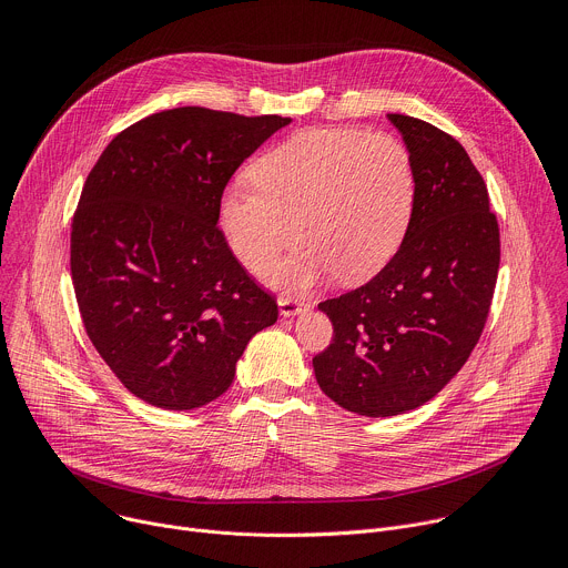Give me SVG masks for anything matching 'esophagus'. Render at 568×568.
<instances>
[{
	"instance_id": "34e87169",
	"label": "esophagus",
	"mask_w": 568,
	"mask_h": 568,
	"mask_svg": "<svg viewBox=\"0 0 568 568\" xmlns=\"http://www.w3.org/2000/svg\"><path fill=\"white\" fill-rule=\"evenodd\" d=\"M307 307V303H303L301 298H292V296H281L278 298V312L281 316H296Z\"/></svg>"
}]
</instances>
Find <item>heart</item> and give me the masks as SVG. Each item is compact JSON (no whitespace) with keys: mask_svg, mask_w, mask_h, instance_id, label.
<instances>
[{"mask_svg":"<svg viewBox=\"0 0 568 568\" xmlns=\"http://www.w3.org/2000/svg\"><path fill=\"white\" fill-rule=\"evenodd\" d=\"M256 189H231L220 226L237 261L267 270L296 237L305 245L270 278L303 290L335 274L364 283L379 274L407 237L416 173L395 136L359 128H307L252 166Z\"/></svg>","mask_w":568,"mask_h":568,"instance_id":"b5f03b06","label":"heart"}]
</instances>
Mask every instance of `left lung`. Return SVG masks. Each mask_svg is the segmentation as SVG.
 Segmentation results:
<instances>
[{"label":"left lung","mask_w":568,"mask_h":568,"mask_svg":"<svg viewBox=\"0 0 568 568\" xmlns=\"http://www.w3.org/2000/svg\"><path fill=\"white\" fill-rule=\"evenodd\" d=\"M388 121L416 173L412 224L375 278L318 303L335 337L312 359L321 390L368 418L423 407L463 368L488 318L501 258L497 215L465 148L427 121Z\"/></svg>","instance_id":"8db88e82"}]
</instances>
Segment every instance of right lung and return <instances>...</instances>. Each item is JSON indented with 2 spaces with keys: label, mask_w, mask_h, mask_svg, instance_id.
Listing matches in <instances>:
<instances>
[{
  "label": "right lung",
  "mask_w": 568,
  "mask_h": 568,
  "mask_svg": "<svg viewBox=\"0 0 568 568\" xmlns=\"http://www.w3.org/2000/svg\"><path fill=\"white\" fill-rule=\"evenodd\" d=\"M292 119L175 108L125 128L71 222L85 331L121 384L159 409L220 397L250 339L278 318L217 229L226 182Z\"/></svg>",
  "instance_id": "obj_1"
}]
</instances>
